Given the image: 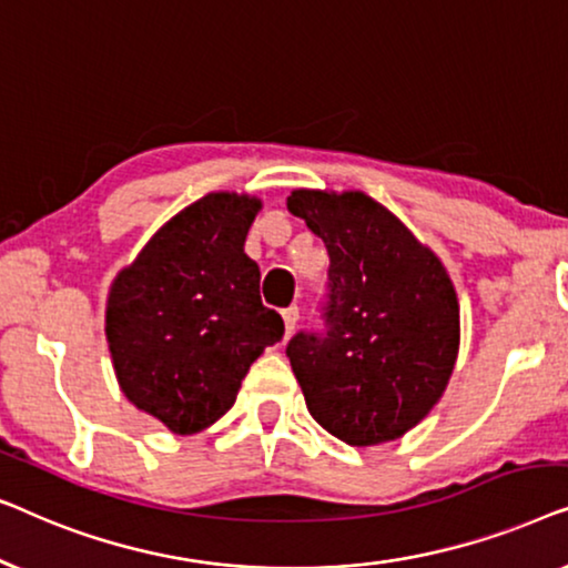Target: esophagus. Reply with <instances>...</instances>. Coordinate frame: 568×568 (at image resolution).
Here are the masks:
<instances>
[{
    "instance_id": "1",
    "label": "esophagus",
    "mask_w": 568,
    "mask_h": 568,
    "mask_svg": "<svg viewBox=\"0 0 568 568\" xmlns=\"http://www.w3.org/2000/svg\"><path fill=\"white\" fill-rule=\"evenodd\" d=\"M282 317H284L286 333H292L294 328H297V323H300V307H297V305L286 307V310H284V313H282Z\"/></svg>"
}]
</instances>
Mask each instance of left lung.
Here are the masks:
<instances>
[{
  "label": "left lung",
  "mask_w": 568,
  "mask_h": 568,
  "mask_svg": "<svg viewBox=\"0 0 568 568\" xmlns=\"http://www.w3.org/2000/svg\"><path fill=\"white\" fill-rule=\"evenodd\" d=\"M286 209L325 243L323 331L290 344L307 410L354 447L398 439L442 398L460 346L445 266L362 191H292Z\"/></svg>",
  "instance_id": "8db88e82"
}]
</instances>
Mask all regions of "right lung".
Returning a JSON list of instances; mask_svg holds the SVG:
<instances>
[{"mask_svg": "<svg viewBox=\"0 0 568 568\" xmlns=\"http://www.w3.org/2000/svg\"><path fill=\"white\" fill-rule=\"evenodd\" d=\"M261 201L206 193L154 232L113 278L105 336L126 398L173 434H196L232 408L251 364L284 336L245 255Z\"/></svg>", "mask_w": 568, "mask_h": 568, "instance_id": "obj_1", "label": "right lung"}]
</instances>
